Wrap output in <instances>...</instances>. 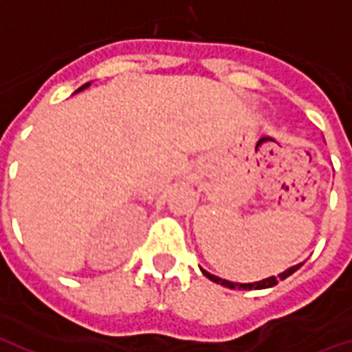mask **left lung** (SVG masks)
I'll use <instances>...</instances> for the list:
<instances>
[{"label":"left lung","mask_w":352,"mask_h":352,"mask_svg":"<svg viewBox=\"0 0 352 352\" xmlns=\"http://www.w3.org/2000/svg\"><path fill=\"white\" fill-rule=\"evenodd\" d=\"M303 265L302 264H296V265H290L288 270H285L283 273H279V275H272V277H265V279L262 280H254V283H234V280H228V279H221V277H217V275H213V273L206 272V270H201V273L206 275L207 279H211L213 283H217V285H222V287L226 288H239V290H260V288H272L275 287L279 280L287 279L288 275H292V273L296 272V270H300Z\"/></svg>","instance_id":"obj_1"}]
</instances>
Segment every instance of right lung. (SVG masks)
<instances>
[{"instance_id": "right-lung-1", "label": "right lung", "mask_w": 352, "mask_h": 352, "mask_svg": "<svg viewBox=\"0 0 352 352\" xmlns=\"http://www.w3.org/2000/svg\"><path fill=\"white\" fill-rule=\"evenodd\" d=\"M88 87H90V82H87V85H82V87L79 88V90H75V94H77V92H82V90H87Z\"/></svg>"}]
</instances>
